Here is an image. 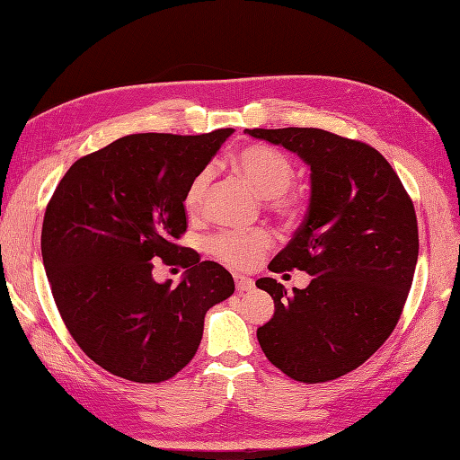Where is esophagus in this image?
<instances>
[{"instance_id":"obj_1","label":"esophagus","mask_w":460,"mask_h":460,"mask_svg":"<svg viewBox=\"0 0 460 460\" xmlns=\"http://www.w3.org/2000/svg\"><path fill=\"white\" fill-rule=\"evenodd\" d=\"M234 282H235V289H238V294H245V291H252L255 288V282L252 280V278L242 276V274H235Z\"/></svg>"}]
</instances>
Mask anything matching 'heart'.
<instances>
[{"label": "heart", "instance_id": "b5f03b06", "mask_svg": "<svg viewBox=\"0 0 460 460\" xmlns=\"http://www.w3.org/2000/svg\"><path fill=\"white\" fill-rule=\"evenodd\" d=\"M234 171L252 186L261 198L269 199L272 211L280 217L294 218L301 211V198L289 193L296 169L291 161L274 147L247 146L232 157ZM208 172H199L191 180L184 193V208L188 215H198L208 188ZM270 234L253 232H222L213 240V253L234 269H252L270 247Z\"/></svg>", "mask_w": 460, "mask_h": 460}]
</instances>
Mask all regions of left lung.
Returning a JSON list of instances; mask_svg holds the SVG:
<instances>
[{"label":"left lung","instance_id":"8db88e82","mask_svg":"<svg viewBox=\"0 0 460 460\" xmlns=\"http://www.w3.org/2000/svg\"><path fill=\"white\" fill-rule=\"evenodd\" d=\"M311 169V198L294 238L269 270L313 276L294 294L274 278L257 288L274 316L257 330L262 353L289 378L336 380L394 332L419 259V226L399 176L374 147L320 128H253Z\"/></svg>","mask_w":460,"mask_h":460}]
</instances>
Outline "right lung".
<instances>
[{"label": "right lung", "mask_w": 460, "mask_h": 460, "mask_svg": "<svg viewBox=\"0 0 460 460\" xmlns=\"http://www.w3.org/2000/svg\"><path fill=\"white\" fill-rule=\"evenodd\" d=\"M130 134L78 159L46 208L41 257L55 305L95 365L157 384L196 355L203 320L234 294L232 274L174 243L184 193L232 136ZM153 258L188 268L176 288L152 278Z\"/></svg>", "instance_id": "right-lung-1"}]
</instances>
